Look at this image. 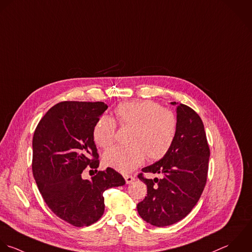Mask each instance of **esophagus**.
I'll return each mask as SVG.
<instances>
[{
  "mask_svg": "<svg viewBox=\"0 0 252 252\" xmlns=\"http://www.w3.org/2000/svg\"><path fill=\"white\" fill-rule=\"evenodd\" d=\"M125 180H126V185H129V184H131V183L134 181V178H133L132 176H128V175H126V176H125Z\"/></svg>",
  "mask_w": 252,
  "mask_h": 252,
  "instance_id": "34e87169",
  "label": "esophagus"
}]
</instances>
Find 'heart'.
<instances>
[{"mask_svg": "<svg viewBox=\"0 0 252 252\" xmlns=\"http://www.w3.org/2000/svg\"><path fill=\"white\" fill-rule=\"evenodd\" d=\"M116 121L122 126H131L128 145H118L105 152L106 166L122 173H129L139 167L146 156L150 161L163 158L171 149L177 134L176 115L150 100L125 102L115 109ZM116 123L103 116L93 129L95 143L107 148L113 144Z\"/></svg>", "mask_w": 252, "mask_h": 252, "instance_id": "heart-1", "label": "heart"}]
</instances>
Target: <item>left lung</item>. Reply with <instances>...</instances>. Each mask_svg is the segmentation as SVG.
Instances as JSON below:
<instances>
[{
	"mask_svg": "<svg viewBox=\"0 0 252 252\" xmlns=\"http://www.w3.org/2000/svg\"><path fill=\"white\" fill-rule=\"evenodd\" d=\"M176 112L178 128L171 149L159 161L142 169L161 178L138 176L147 186V196L137 204V212L156 227L173 225L189 214L207 180L210 150L202 120L184 104H179Z\"/></svg>",
	"mask_w": 252,
	"mask_h": 252,
	"instance_id": "obj_1",
	"label": "left lung"
}]
</instances>
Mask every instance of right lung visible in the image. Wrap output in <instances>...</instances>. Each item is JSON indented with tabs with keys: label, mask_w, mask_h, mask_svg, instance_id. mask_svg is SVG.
Instances as JSON below:
<instances>
[{
	"label": "right lung",
	"mask_w": 252,
	"mask_h": 252,
	"mask_svg": "<svg viewBox=\"0 0 252 252\" xmlns=\"http://www.w3.org/2000/svg\"><path fill=\"white\" fill-rule=\"evenodd\" d=\"M104 102H61L39 122L32 140V172L48 207L75 227L90 226L103 215V192L126 184L112 168L82 179L99 167L93 129L107 110Z\"/></svg>",
	"instance_id": "add662e5"
}]
</instances>
